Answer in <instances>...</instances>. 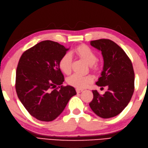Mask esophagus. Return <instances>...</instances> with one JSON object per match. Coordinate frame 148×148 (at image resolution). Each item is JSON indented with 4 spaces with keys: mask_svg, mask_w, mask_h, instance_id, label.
Wrapping results in <instances>:
<instances>
[{
    "mask_svg": "<svg viewBox=\"0 0 148 148\" xmlns=\"http://www.w3.org/2000/svg\"><path fill=\"white\" fill-rule=\"evenodd\" d=\"M75 91H76V92H77V93H80V92L83 91V90H80V89H79V88H76V89H75Z\"/></svg>",
    "mask_w": 148,
    "mask_h": 148,
    "instance_id": "34e87169",
    "label": "esophagus"
}]
</instances>
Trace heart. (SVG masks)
Listing matches in <instances>:
<instances>
[{
  "label": "heart",
  "instance_id": "b5f03b06",
  "mask_svg": "<svg viewBox=\"0 0 148 148\" xmlns=\"http://www.w3.org/2000/svg\"><path fill=\"white\" fill-rule=\"evenodd\" d=\"M74 52L90 64L91 69L96 71L99 69V64L96 62L97 60L96 55L88 46L80 45L74 49ZM72 63L73 58L71 53H65L60 60L59 68L65 74H69L72 69ZM92 80L93 78L91 75L84 76L78 74H74L68 78V83L69 85L77 88L83 89L91 84Z\"/></svg>",
  "mask_w": 148,
  "mask_h": 148
}]
</instances>
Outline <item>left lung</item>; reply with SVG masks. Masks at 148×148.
<instances>
[{
	"mask_svg": "<svg viewBox=\"0 0 148 148\" xmlns=\"http://www.w3.org/2000/svg\"><path fill=\"white\" fill-rule=\"evenodd\" d=\"M90 45L102 52L103 71L96 84L107 86L101 95L92 90L93 99L89 103L93 112L102 118L115 116L125 108L134 91L135 74L131 60L117 44L108 39L91 41Z\"/></svg>",
	"mask_w": 148,
	"mask_h": 148,
	"instance_id": "8db88e82",
	"label": "left lung"
}]
</instances>
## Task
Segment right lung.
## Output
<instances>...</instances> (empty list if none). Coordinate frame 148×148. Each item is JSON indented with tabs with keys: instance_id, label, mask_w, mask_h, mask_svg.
Listing matches in <instances>:
<instances>
[{
	"instance_id": "add662e5",
	"label": "right lung",
	"mask_w": 148,
	"mask_h": 148,
	"mask_svg": "<svg viewBox=\"0 0 148 148\" xmlns=\"http://www.w3.org/2000/svg\"><path fill=\"white\" fill-rule=\"evenodd\" d=\"M68 50L57 42L43 41L25 51L19 59L16 91L26 110L40 121L57 118L77 94L74 87L62 85L64 79L58 63Z\"/></svg>"
}]
</instances>
